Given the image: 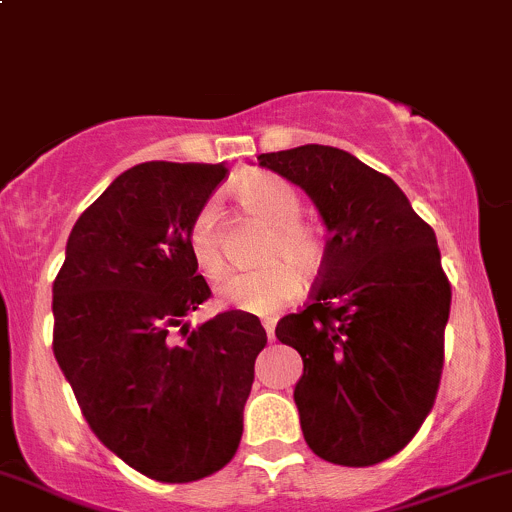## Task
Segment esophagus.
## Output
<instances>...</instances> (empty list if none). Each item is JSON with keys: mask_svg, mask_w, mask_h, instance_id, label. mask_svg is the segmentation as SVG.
<instances>
[{"mask_svg": "<svg viewBox=\"0 0 512 512\" xmlns=\"http://www.w3.org/2000/svg\"><path fill=\"white\" fill-rule=\"evenodd\" d=\"M262 327H265V332H267V339H275V322H272V319H267V322H262Z\"/></svg>", "mask_w": 512, "mask_h": 512, "instance_id": "34e87169", "label": "esophagus"}]
</instances>
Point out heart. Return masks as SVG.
Here are the masks:
<instances>
[{
  "mask_svg": "<svg viewBox=\"0 0 512 512\" xmlns=\"http://www.w3.org/2000/svg\"><path fill=\"white\" fill-rule=\"evenodd\" d=\"M232 198L247 215L270 225V237L262 250V262L270 265L252 272H230L218 285V299L225 307L247 314H277L302 292V275L293 266L297 264L304 272L317 270L324 260V242L314 227L297 220L302 213V200L280 175H247L232 185ZM185 245L200 272L208 277H218L223 272V240L215 205H200L185 230Z\"/></svg>",
  "mask_w": 512,
  "mask_h": 512,
  "instance_id": "obj_1",
  "label": "heart"
}]
</instances>
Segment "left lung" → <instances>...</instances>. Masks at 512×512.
Instances as JSON below:
<instances>
[{
	"instance_id": "left-lung-1",
	"label": "left lung",
	"mask_w": 512,
	"mask_h": 512,
	"mask_svg": "<svg viewBox=\"0 0 512 512\" xmlns=\"http://www.w3.org/2000/svg\"><path fill=\"white\" fill-rule=\"evenodd\" d=\"M257 163L299 185L329 232L312 302L275 329L304 361V441L337 466H374L416 436L441 381L451 285L436 235L352 153L307 143Z\"/></svg>"
}]
</instances>
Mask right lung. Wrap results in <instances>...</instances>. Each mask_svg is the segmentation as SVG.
I'll use <instances>...</instances> for the list:
<instances>
[{
    "instance_id": "obj_1",
    "label": "right lung",
    "mask_w": 512,
    "mask_h": 512,
    "mask_svg": "<svg viewBox=\"0 0 512 512\" xmlns=\"http://www.w3.org/2000/svg\"><path fill=\"white\" fill-rule=\"evenodd\" d=\"M223 163L133 165L81 213L54 280V356L98 441L143 476L230 463L267 334L230 309L190 329L210 287L185 245Z\"/></svg>"
}]
</instances>
